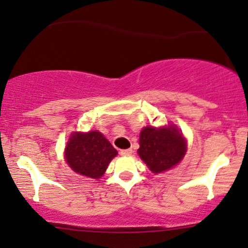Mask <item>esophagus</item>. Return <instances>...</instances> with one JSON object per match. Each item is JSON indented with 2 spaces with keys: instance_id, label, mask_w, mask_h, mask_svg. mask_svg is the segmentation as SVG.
Returning a JSON list of instances; mask_svg holds the SVG:
<instances>
[{
  "instance_id": "obj_1",
  "label": "esophagus",
  "mask_w": 248,
  "mask_h": 248,
  "mask_svg": "<svg viewBox=\"0 0 248 248\" xmlns=\"http://www.w3.org/2000/svg\"><path fill=\"white\" fill-rule=\"evenodd\" d=\"M121 155H132V150L131 149H127V150H121Z\"/></svg>"
}]
</instances>
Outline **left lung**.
Returning <instances> with one entry per match:
<instances>
[{
  "label": "left lung",
  "instance_id": "1",
  "mask_svg": "<svg viewBox=\"0 0 248 248\" xmlns=\"http://www.w3.org/2000/svg\"><path fill=\"white\" fill-rule=\"evenodd\" d=\"M186 149V139L176 125L145 126L139 135L138 155L154 173L165 172L179 164Z\"/></svg>",
  "mask_w": 248,
  "mask_h": 248
}]
</instances>
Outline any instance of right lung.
Wrapping results in <instances>:
<instances>
[{
	"mask_svg": "<svg viewBox=\"0 0 248 248\" xmlns=\"http://www.w3.org/2000/svg\"><path fill=\"white\" fill-rule=\"evenodd\" d=\"M117 150L99 131L72 132L64 151L66 163L76 173L99 179L107 171Z\"/></svg>",
	"mask_w": 248,
	"mask_h": 248,
	"instance_id": "obj_1",
	"label": "right lung"
}]
</instances>
